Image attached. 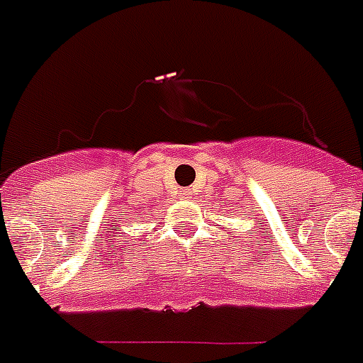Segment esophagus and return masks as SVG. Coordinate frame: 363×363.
Here are the masks:
<instances>
[{"label":"esophagus","mask_w":363,"mask_h":363,"mask_svg":"<svg viewBox=\"0 0 363 363\" xmlns=\"http://www.w3.org/2000/svg\"><path fill=\"white\" fill-rule=\"evenodd\" d=\"M184 195H189V191H187V193H184Z\"/></svg>","instance_id":"esophagus-1"}]
</instances>
